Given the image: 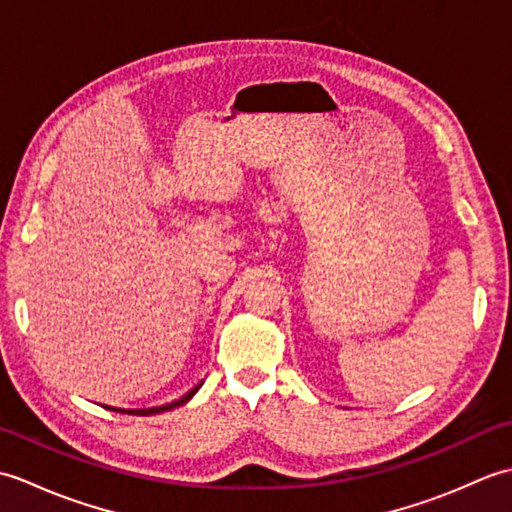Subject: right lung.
<instances>
[{
  "instance_id": "1",
  "label": "right lung",
  "mask_w": 512,
  "mask_h": 512,
  "mask_svg": "<svg viewBox=\"0 0 512 512\" xmlns=\"http://www.w3.org/2000/svg\"><path fill=\"white\" fill-rule=\"evenodd\" d=\"M200 387H202V383H200L198 387H193V389L189 391V394H184L180 400H173V402H169V405L154 407V409H114V407H107V409H112V411H121V413H134V416H154V413H162V411L176 409V407L184 405V402H189V400L195 396V391H198Z\"/></svg>"
}]
</instances>
